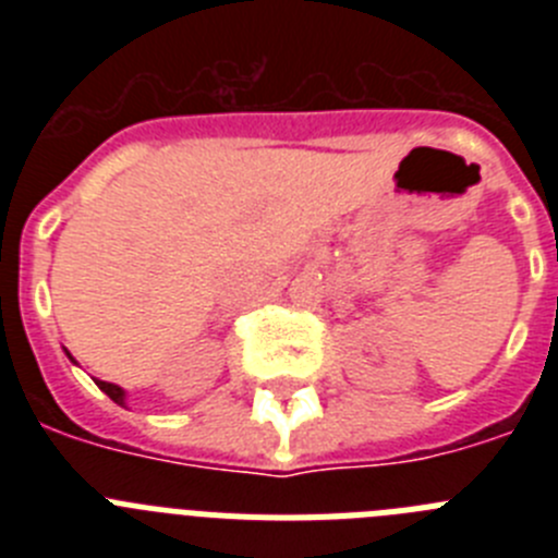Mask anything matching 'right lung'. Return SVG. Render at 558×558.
Returning a JSON list of instances; mask_svg holds the SVG:
<instances>
[{"label":"right lung","instance_id":"1","mask_svg":"<svg viewBox=\"0 0 558 558\" xmlns=\"http://www.w3.org/2000/svg\"><path fill=\"white\" fill-rule=\"evenodd\" d=\"M63 352H66V349H63ZM66 357L72 360V363H77V360L72 357V354H69V352H66ZM95 383H97V386H100L102 393H108V397H111L113 402H117V405H125V391H122L120 386H113V383H106V379H95Z\"/></svg>","mask_w":558,"mask_h":558}]
</instances>
